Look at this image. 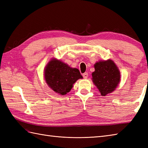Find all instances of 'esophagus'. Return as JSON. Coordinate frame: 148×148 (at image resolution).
<instances>
[{
  "label": "esophagus",
  "mask_w": 148,
  "mask_h": 148,
  "mask_svg": "<svg viewBox=\"0 0 148 148\" xmlns=\"http://www.w3.org/2000/svg\"><path fill=\"white\" fill-rule=\"evenodd\" d=\"M83 77L84 78V79H87L88 77V74L87 72H85V73H84L83 74Z\"/></svg>",
  "instance_id": "esophagus-1"
}]
</instances>
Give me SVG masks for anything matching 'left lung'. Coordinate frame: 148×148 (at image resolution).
I'll return each mask as SVG.
<instances>
[{
  "instance_id": "8db88e82",
  "label": "left lung",
  "mask_w": 148,
  "mask_h": 148,
  "mask_svg": "<svg viewBox=\"0 0 148 148\" xmlns=\"http://www.w3.org/2000/svg\"><path fill=\"white\" fill-rule=\"evenodd\" d=\"M92 81L102 96H106L116 90L120 82V71L112 60H100L94 65Z\"/></svg>"
}]
</instances>
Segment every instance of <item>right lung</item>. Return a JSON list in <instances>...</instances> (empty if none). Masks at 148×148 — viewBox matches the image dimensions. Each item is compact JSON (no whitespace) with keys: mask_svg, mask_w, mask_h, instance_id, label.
Instances as JSON below:
<instances>
[{"mask_svg":"<svg viewBox=\"0 0 148 148\" xmlns=\"http://www.w3.org/2000/svg\"><path fill=\"white\" fill-rule=\"evenodd\" d=\"M46 83L56 93L65 95L70 92L73 84L83 76L76 68H72L60 60L52 58L44 71Z\"/></svg>","mask_w":148,"mask_h":148,"instance_id":"add662e5","label":"right lung"}]
</instances>
